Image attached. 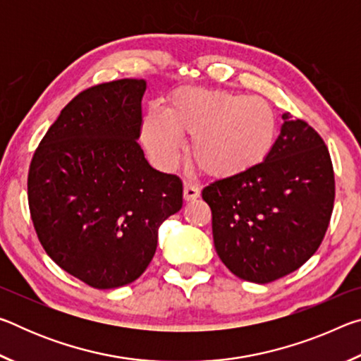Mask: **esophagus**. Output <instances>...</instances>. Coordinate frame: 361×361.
Returning a JSON list of instances; mask_svg holds the SVG:
<instances>
[{
	"label": "esophagus",
	"mask_w": 361,
	"mask_h": 361,
	"mask_svg": "<svg viewBox=\"0 0 361 361\" xmlns=\"http://www.w3.org/2000/svg\"><path fill=\"white\" fill-rule=\"evenodd\" d=\"M200 195V189L192 185V183H185V188H183V199L189 202V200L197 199Z\"/></svg>",
	"instance_id": "esophagus-1"
}]
</instances>
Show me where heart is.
Instances as JSON below:
<instances>
[{"mask_svg": "<svg viewBox=\"0 0 361 361\" xmlns=\"http://www.w3.org/2000/svg\"><path fill=\"white\" fill-rule=\"evenodd\" d=\"M192 137L191 157L202 172L218 180L239 178L259 169L276 149L279 122L272 106L258 97L200 87L178 89L166 113H146L142 137L164 169L173 167Z\"/></svg>", "mask_w": 361, "mask_h": 361, "instance_id": "b5f03b06", "label": "heart"}]
</instances>
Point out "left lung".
I'll return each mask as SVG.
<instances>
[{"instance_id": "1", "label": "left lung", "mask_w": 361, "mask_h": 361, "mask_svg": "<svg viewBox=\"0 0 361 361\" xmlns=\"http://www.w3.org/2000/svg\"><path fill=\"white\" fill-rule=\"evenodd\" d=\"M271 157L255 172L204 188L213 242L224 266L243 280L269 283L301 267L325 237L334 204V172L323 138L290 113Z\"/></svg>"}]
</instances>
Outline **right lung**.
Segmentation results:
<instances>
[{
  "mask_svg": "<svg viewBox=\"0 0 361 361\" xmlns=\"http://www.w3.org/2000/svg\"><path fill=\"white\" fill-rule=\"evenodd\" d=\"M143 79L92 85L66 105L36 148L28 207L54 262L99 290L132 283L156 253L157 229L183 205L176 175L138 145Z\"/></svg>",
  "mask_w": 361,
  "mask_h": 361,
  "instance_id": "right-lung-1",
  "label": "right lung"
}]
</instances>
